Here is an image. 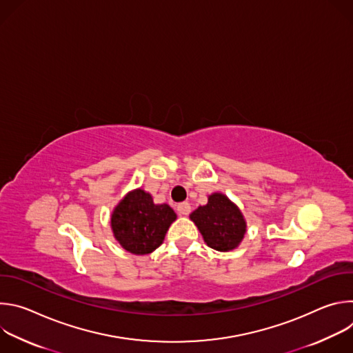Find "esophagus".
Returning a JSON list of instances; mask_svg holds the SVG:
<instances>
[{"instance_id": "esophagus-1", "label": "esophagus", "mask_w": 353, "mask_h": 353, "mask_svg": "<svg viewBox=\"0 0 353 353\" xmlns=\"http://www.w3.org/2000/svg\"><path fill=\"white\" fill-rule=\"evenodd\" d=\"M190 211H191V207H190V204L188 203H180L179 205H177V212L180 214V215H188L190 214Z\"/></svg>"}]
</instances>
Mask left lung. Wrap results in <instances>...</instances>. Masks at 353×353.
I'll use <instances>...</instances> for the list:
<instances>
[{
    "label": "left lung",
    "instance_id": "obj_1",
    "mask_svg": "<svg viewBox=\"0 0 353 353\" xmlns=\"http://www.w3.org/2000/svg\"><path fill=\"white\" fill-rule=\"evenodd\" d=\"M190 219L203 234L204 241L218 251L236 248L247 228L241 211L222 192L211 194L208 204L198 207Z\"/></svg>",
    "mask_w": 353,
    "mask_h": 353
}]
</instances>
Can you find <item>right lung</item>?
I'll return each mask as SVG.
<instances>
[{
	"instance_id": "1",
	"label": "right lung",
	"mask_w": 353,
	"mask_h": 353,
	"mask_svg": "<svg viewBox=\"0 0 353 353\" xmlns=\"http://www.w3.org/2000/svg\"><path fill=\"white\" fill-rule=\"evenodd\" d=\"M177 215L168 204H154L149 192H128L112 214V230L121 247L132 254L152 253L162 243Z\"/></svg>"
}]
</instances>
